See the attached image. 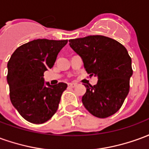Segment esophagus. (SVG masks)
<instances>
[{"mask_svg":"<svg viewBox=\"0 0 149 149\" xmlns=\"http://www.w3.org/2000/svg\"><path fill=\"white\" fill-rule=\"evenodd\" d=\"M68 88H75L76 86H77V84H75V83H69V84H68Z\"/></svg>","mask_w":149,"mask_h":149,"instance_id":"1","label":"esophagus"}]
</instances>
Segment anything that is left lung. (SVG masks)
I'll list each match as a JSON object with an SVG mask.
<instances>
[{
  "label": "left lung",
  "mask_w": 149,
  "mask_h": 149,
  "mask_svg": "<svg viewBox=\"0 0 149 149\" xmlns=\"http://www.w3.org/2000/svg\"><path fill=\"white\" fill-rule=\"evenodd\" d=\"M68 41L81 57L88 73L98 78L93 86L84 84V106L99 118L113 115L120 109L129 92L132 69L127 49L115 40L99 35Z\"/></svg>",
  "instance_id": "left-lung-1"
}]
</instances>
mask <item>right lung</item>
I'll return each mask as SVG.
<instances>
[{"label":"right lung","mask_w":149,"mask_h":149,"mask_svg":"<svg viewBox=\"0 0 149 149\" xmlns=\"http://www.w3.org/2000/svg\"><path fill=\"white\" fill-rule=\"evenodd\" d=\"M68 40L37 39L15 50L8 62L7 82L13 105L20 115L33 124L48 121L58 109L67 84L50 85L44 72L52 66Z\"/></svg>","instance_id":"obj_1"}]
</instances>
